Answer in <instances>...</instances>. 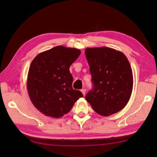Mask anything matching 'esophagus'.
Here are the masks:
<instances>
[{
	"mask_svg": "<svg viewBox=\"0 0 157 157\" xmlns=\"http://www.w3.org/2000/svg\"><path fill=\"white\" fill-rule=\"evenodd\" d=\"M81 92H82V93L83 94V96H85V94H86V90H85V89H82L81 90Z\"/></svg>",
	"mask_w": 157,
	"mask_h": 157,
	"instance_id": "obj_1",
	"label": "esophagus"
}]
</instances>
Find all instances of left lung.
Returning a JSON list of instances; mask_svg holds the SVG:
<instances>
[{
  "label": "left lung",
  "mask_w": 157,
  "mask_h": 157,
  "mask_svg": "<svg viewBox=\"0 0 157 157\" xmlns=\"http://www.w3.org/2000/svg\"><path fill=\"white\" fill-rule=\"evenodd\" d=\"M85 55L94 84V89L86 96L87 101L101 116L121 111L129 101L134 82L126 56L105 46L87 48Z\"/></svg>",
  "instance_id": "1"
}]
</instances>
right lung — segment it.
<instances>
[{
    "instance_id": "add662e5",
    "label": "right lung",
    "mask_w": 157,
    "mask_h": 157,
    "mask_svg": "<svg viewBox=\"0 0 157 157\" xmlns=\"http://www.w3.org/2000/svg\"><path fill=\"white\" fill-rule=\"evenodd\" d=\"M75 48L57 46L33 59L28 71L27 89L32 103L44 115L58 118L67 114L82 98L73 89L69 67L80 54Z\"/></svg>"
}]
</instances>
